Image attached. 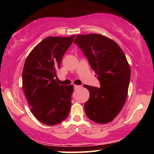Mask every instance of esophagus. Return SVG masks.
I'll return each instance as SVG.
<instances>
[{
    "mask_svg": "<svg viewBox=\"0 0 154 154\" xmlns=\"http://www.w3.org/2000/svg\"><path fill=\"white\" fill-rule=\"evenodd\" d=\"M73 87H74V89H78V88H79L81 86L80 85H73Z\"/></svg>",
    "mask_w": 154,
    "mask_h": 154,
    "instance_id": "1",
    "label": "esophagus"
}]
</instances>
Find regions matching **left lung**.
I'll return each instance as SVG.
<instances>
[{
    "instance_id": "obj_1",
    "label": "left lung",
    "mask_w": 154,
    "mask_h": 154,
    "mask_svg": "<svg viewBox=\"0 0 154 154\" xmlns=\"http://www.w3.org/2000/svg\"><path fill=\"white\" fill-rule=\"evenodd\" d=\"M74 43L100 83V88L84 85L90 92L84 106L86 115L95 123H109L121 111L128 96L130 68L126 57L115 41L101 34L78 35Z\"/></svg>"
}]
</instances>
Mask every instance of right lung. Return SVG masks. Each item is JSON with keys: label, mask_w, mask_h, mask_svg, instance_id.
Masks as SVG:
<instances>
[{"label": "right lung", "mask_w": 154, "mask_h": 154, "mask_svg": "<svg viewBox=\"0 0 154 154\" xmlns=\"http://www.w3.org/2000/svg\"><path fill=\"white\" fill-rule=\"evenodd\" d=\"M75 35L50 36L30 52L22 72V85L33 115L45 125H54L68 116L73 86L56 82V71Z\"/></svg>", "instance_id": "right-lung-1"}]
</instances>
